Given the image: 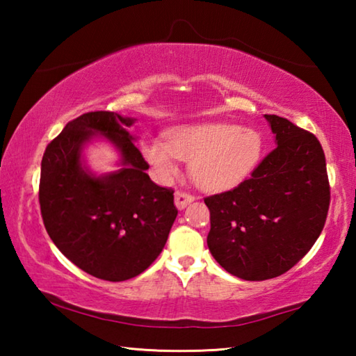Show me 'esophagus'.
<instances>
[{
  "label": "esophagus",
  "mask_w": 356,
  "mask_h": 356,
  "mask_svg": "<svg viewBox=\"0 0 356 356\" xmlns=\"http://www.w3.org/2000/svg\"><path fill=\"white\" fill-rule=\"evenodd\" d=\"M193 201H195V196L190 195V193L176 191V195H174V204H176V207L179 210H184Z\"/></svg>",
  "instance_id": "obj_1"
}]
</instances>
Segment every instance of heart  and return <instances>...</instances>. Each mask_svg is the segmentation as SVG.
I'll list each match as a JSON object with an SVG mask.
<instances>
[{"label": "heart", "instance_id": "b5f03b06", "mask_svg": "<svg viewBox=\"0 0 356 356\" xmlns=\"http://www.w3.org/2000/svg\"><path fill=\"white\" fill-rule=\"evenodd\" d=\"M165 140L144 141L143 155L160 180L179 172L188 161L195 184L209 193L231 190L256 170L264 154V136L236 124L206 122L166 131Z\"/></svg>", "mask_w": 356, "mask_h": 356}]
</instances>
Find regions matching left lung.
<instances>
[{"mask_svg": "<svg viewBox=\"0 0 356 356\" xmlns=\"http://www.w3.org/2000/svg\"><path fill=\"white\" fill-rule=\"evenodd\" d=\"M276 147L251 179L206 197L209 250L227 273L245 281L291 270L321 236L330 206L323 149L291 120L265 114Z\"/></svg>", "mask_w": 356, "mask_h": 356, "instance_id": "obj_1", "label": "left lung"}]
</instances>
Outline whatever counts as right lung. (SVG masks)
Segmentation results:
<instances>
[{
	"label": "right lung",
	"instance_id": "obj_1",
	"mask_svg": "<svg viewBox=\"0 0 356 356\" xmlns=\"http://www.w3.org/2000/svg\"><path fill=\"white\" fill-rule=\"evenodd\" d=\"M134 118L92 111L76 118L48 144L39 202L48 236L83 272L105 281L143 273L163 250L177 216L172 190L154 184L127 127ZM97 139L118 150L120 170L95 175L83 149Z\"/></svg>",
	"mask_w": 356,
	"mask_h": 356
}]
</instances>
